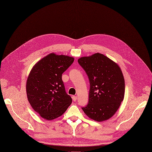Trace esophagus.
<instances>
[{
	"mask_svg": "<svg viewBox=\"0 0 152 152\" xmlns=\"http://www.w3.org/2000/svg\"><path fill=\"white\" fill-rule=\"evenodd\" d=\"M72 99L73 101H75V102H76V101L77 100V96H72Z\"/></svg>",
	"mask_w": 152,
	"mask_h": 152,
	"instance_id": "esophagus-1",
	"label": "esophagus"
}]
</instances>
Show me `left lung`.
Listing matches in <instances>:
<instances>
[{
    "instance_id": "left-lung-1",
    "label": "left lung",
    "mask_w": 152,
    "mask_h": 152,
    "mask_svg": "<svg viewBox=\"0 0 152 152\" xmlns=\"http://www.w3.org/2000/svg\"><path fill=\"white\" fill-rule=\"evenodd\" d=\"M89 78L88 104L82 110L97 122L112 118L120 107L125 95V79L117 63L100 53L78 59Z\"/></svg>"
}]
</instances>
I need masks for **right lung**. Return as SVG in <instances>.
<instances>
[{"instance_id":"right-lung-1","label":"right lung","mask_w":152,"mask_h":152,"mask_svg":"<svg viewBox=\"0 0 152 152\" xmlns=\"http://www.w3.org/2000/svg\"><path fill=\"white\" fill-rule=\"evenodd\" d=\"M74 58L50 53L37 62L26 82L28 102L42 118L50 121L61 116L72 104L66 91L62 74L71 66Z\"/></svg>"}]
</instances>
